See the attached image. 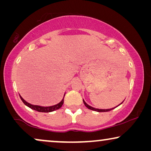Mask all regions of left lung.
I'll return each mask as SVG.
<instances>
[{"instance_id":"obj_1","label":"left lung","mask_w":151,"mask_h":151,"mask_svg":"<svg viewBox=\"0 0 151 151\" xmlns=\"http://www.w3.org/2000/svg\"><path fill=\"white\" fill-rule=\"evenodd\" d=\"M83 102H84V105H85V106L87 107L88 109H91V110H93V111H98V112H107V111H110L111 110H113V109L115 108H115L110 109H95V108H93V107H92V106H89V105H88L85 102H84V100H83ZM122 103H121V104H122ZM120 104H119V105H120ZM118 106H119V105H118Z\"/></svg>"}]
</instances>
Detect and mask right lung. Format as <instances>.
Wrapping results in <instances>:
<instances>
[{"mask_svg":"<svg viewBox=\"0 0 151 151\" xmlns=\"http://www.w3.org/2000/svg\"><path fill=\"white\" fill-rule=\"evenodd\" d=\"M20 98L21 99V100L22 101V102L24 103L26 106H27L28 107H29L32 109H34L35 111H38V112H45V113H49V112H51V111H54L55 110H58L59 109L60 107L63 106V103H64V98H65V96H64V98L60 102H59L58 104L53 105V106H37V105H32L28 103L27 102H26L25 100H24L23 98H22L21 96H20Z\"/></svg>","mask_w":151,"mask_h":151,"instance_id":"1","label":"right lung"}]
</instances>
